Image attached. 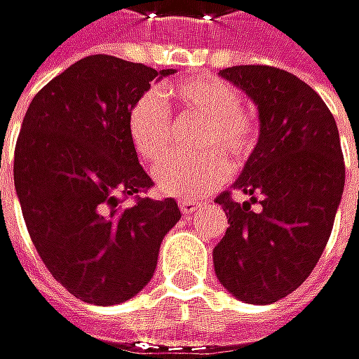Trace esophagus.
Returning a JSON list of instances; mask_svg holds the SVG:
<instances>
[{"mask_svg":"<svg viewBox=\"0 0 359 359\" xmlns=\"http://www.w3.org/2000/svg\"><path fill=\"white\" fill-rule=\"evenodd\" d=\"M178 206H181V212L185 217H189V215H194V212H198L202 208V204L200 202H194V200H181V202H178Z\"/></svg>","mask_w":359,"mask_h":359,"instance_id":"obj_1","label":"esophagus"}]
</instances>
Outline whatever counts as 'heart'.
I'll list each match as a JSON object with an SVG mask.
<instances>
[{
  "instance_id": "b5f03b06",
  "label": "heart",
  "mask_w": 359,
  "mask_h": 359,
  "mask_svg": "<svg viewBox=\"0 0 359 359\" xmlns=\"http://www.w3.org/2000/svg\"><path fill=\"white\" fill-rule=\"evenodd\" d=\"M163 98L176 102L181 115L206 123L200 138V149L206 153L165 161L153 174L155 185L165 196L202 198L227 181L231 163L226 152L236 163L248 159L257 142V128L240 109L238 90L219 77L202 75L174 81L163 90ZM163 98L155 90L140 94L126 119L134 151L151 165L163 161L172 149V119Z\"/></svg>"
}]
</instances>
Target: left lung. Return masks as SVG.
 Masks as SVG:
<instances>
[{
	"label": "left lung",
	"mask_w": 359,
	"mask_h": 359,
	"mask_svg": "<svg viewBox=\"0 0 359 359\" xmlns=\"http://www.w3.org/2000/svg\"><path fill=\"white\" fill-rule=\"evenodd\" d=\"M219 75L257 104L261 128L233 183L246 202L217 198L229 227L212 250L215 273L236 299L271 305L309 278L328 244L345 187L339 128L318 92L284 69L240 65Z\"/></svg>",
	"instance_id": "8db88e82"
}]
</instances>
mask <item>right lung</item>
Listing matches in <instances>:
<instances>
[{
  "label": "right lung",
  "mask_w": 359,
  "mask_h": 359,
  "mask_svg": "<svg viewBox=\"0 0 359 359\" xmlns=\"http://www.w3.org/2000/svg\"><path fill=\"white\" fill-rule=\"evenodd\" d=\"M176 73L92 54L31 100L14 151V187L29 236L56 282L73 297L109 307L153 278L178 204L121 198L153 187L128 136L134 100Z\"/></svg>",
  "instance_id": "right-lung-1"
}]
</instances>
